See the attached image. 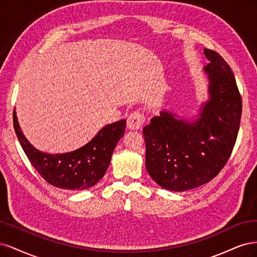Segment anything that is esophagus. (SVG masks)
Returning a JSON list of instances; mask_svg holds the SVG:
<instances>
[{"instance_id":"obj_1","label":"esophagus","mask_w":257,"mask_h":257,"mask_svg":"<svg viewBox=\"0 0 257 257\" xmlns=\"http://www.w3.org/2000/svg\"><path fill=\"white\" fill-rule=\"evenodd\" d=\"M144 121H145L144 114L139 111H135L134 113H131L129 115V117L127 119V126L131 130H138L142 128Z\"/></svg>"}]
</instances>
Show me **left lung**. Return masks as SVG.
<instances>
[{"label":"left lung","mask_w":257,"mask_h":257,"mask_svg":"<svg viewBox=\"0 0 257 257\" xmlns=\"http://www.w3.org/2000/svg\"><path fill=\"white\" fill-rule=\"evenodd\" d=\"M209 100L194 121L163 111L143 129L146 170L157 184L183 192L216 177L233 152L242 101L234 73L223 57L205 49Z\"/></svg>","instance_id":"8db88e82"}]
</instances>
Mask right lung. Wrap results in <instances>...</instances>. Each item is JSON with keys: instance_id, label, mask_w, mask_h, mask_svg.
I'll return each instance as SVG.
<instances>
[{"instance_id": "1", "label": "right lung", "mask_w": 257, "mask_h": 257, "mask_svg": "<svg viewBox=\"0 0 257 257\" xmlns=\"http://www.w3.org/2000/svg\"><path fill=\"white\" fill-rule=\"evenodd\" d=\"M14 128L33 167L47 183L60 189L85 190L95 186L109 168L115 146L125 134L126 120L110 123L77 151L46 154L33 147L24 137L14 110Z\"/></svg>"}]
</instances>
